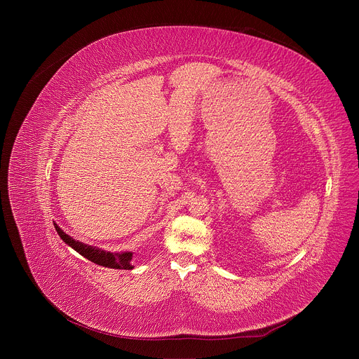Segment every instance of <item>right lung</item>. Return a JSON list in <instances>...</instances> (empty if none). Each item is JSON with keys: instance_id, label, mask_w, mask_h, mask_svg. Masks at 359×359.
Returning a JSON list of instances; mask_svg holds the SVG:
<instances>
[{"instance_id": "obj_1", "label": "right lung", "mask_w": 359, "mask_h": 359, "mask_svg": "<svg viewBox=\"0 0 359 359\" xmlns=\"http://www.w3.org/2000/svg\"><path fill=\"white\" fill-rule=\"evenodd\" d=\"M55 230L64 243H67L76 252H79L81 255H83L85 259H88L89 262H92L97 266L108 267V269H119V270H132L133 269V266L130 263L133 252H130V251H125V252L105 251V250H100L95 245H88L85 243L74 240L64 230H61V227H58L57 224H55Z\"/></svg>"}]
</instances>
